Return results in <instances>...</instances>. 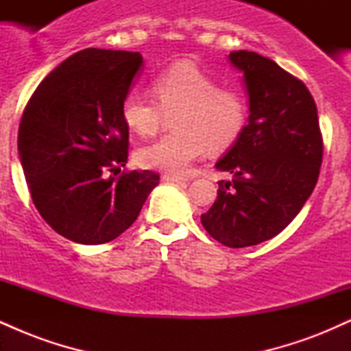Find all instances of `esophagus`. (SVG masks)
Returning a JSON list of instances; mask_svg holds the SVG:
<instances>
[{
    "mask_svg": "<svg viewBox=\"0 0 351 351\" xmlns=\"http://www.w3.org/2000/svg\"><path fill=\"white\" fill-rule=\"evenodd\" d=\"M163 181H167V183H184L188 180L178 175H163Z\"/></svg>",
    "mask_w": 351,
    "mask_h": 351,
    "instance_id": "34e87169",
    "label": "esophagus"
}]
</instances>
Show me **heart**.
<instances>
[{
	"mask_svg": "<svg viewBox=\"0 0 351 351\" xmlns=\"http://www.w3.org/2000/svg\"><path fill=\"white\" fill-rule=\"evenodd\" d=\"M158 103L138 88L125 94L120 107L123 123L140 136H152L173 115L175 134L163 136L136 152L145 168L181 175L203 156L208 145L228 148L243 134L249 117L247 99L239 88L219 87L206 72L180 62L153 80Z\"/></svg>",
	"mask_w": 351,
	"mask_h": 351,
	"instance_id": "1",
	"label": "heart"
}]
</instances>
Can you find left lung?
Wrapping results in <instances>:
<instances>
[{"label": "left lung", "mask_w": 351, "mask_h": 351, "mask_svg": "<svg viewBox=\"0 0 351 351\" xmlns=\"http://www.w3.org/2000/svg\"><path fill=\"white\" fill-rule=\"evenodd\" d=\"M228 59L243 72L249 117L216 163L232 180L217 183L201 223L217 243L247 247L272 239L299 215L317 184L324 145L304 82L257 52L234 51Z\"/></svg>", "instance_id": "1"}]
</instances>
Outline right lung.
Wrapping results in <instances>:
<instances>
[{
	"label": "right lung",
	"mask_w": 351,
	"mask_h": 351,
	"mask_svg": "<svg viewBox=\"0 0 351 351\" xmlns=\"http://www.w3.org/2000/svg\"><path fill=\"white\" fill-rule=\"evenodd\" d=\"M142 67L140 52L88 47L60 62L24 108L18 152L31 198L74 243L119 237L160 181L148 170L115 178L128 158L120 107Z\"/></svg>",
	"instance_id": "add662e5"
}]
</instances>
